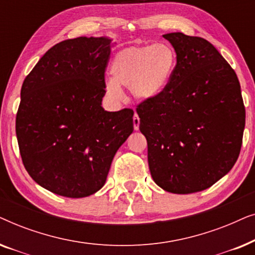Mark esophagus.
Segmentation results:
<instances>
[{
	"label": "esophagus",
	"instance_id": "34e87169",
	"mask_svg": "<svg viewBox=\"0 0 255 255\" xmlns=\"http://www.w3.org/2000/svg\"><path fill=\"white\" fill-rule=\"evenodd\" d=\"M139 124H140V120H139L138 115L134 113V116H133V128L135 131L139 130Z\"/></svg>",
	"mask_w": 255,
	"mask_h": 255
}]
</instances>
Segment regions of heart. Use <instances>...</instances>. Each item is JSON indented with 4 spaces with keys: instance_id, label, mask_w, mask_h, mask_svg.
Masks as SVG:
<instances>
[{
    "instance_id": "1",
    "label": "heart",
    "mask_w": 255,
    "mask_h": 255,
    "mask_svg": "<svg viewBox=\"0 0 255 255\" xmlns=\"http://www.w3.org/2000/svg\"><path fill=\"white\" fill-rule=\"evenodd\" d=\"M175 66V52L165 43L125 48L111 61L113 80H108L104 89L113 100L122 99V87L138 101L155 100L166 90Z\"/></svg>"
}]
</instances>
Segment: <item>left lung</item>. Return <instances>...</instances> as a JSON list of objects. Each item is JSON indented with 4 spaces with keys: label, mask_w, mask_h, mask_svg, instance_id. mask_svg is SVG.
<instances>
[{
    "label": "left lung",
    "mask_w": 255,
    "mask_h": 255,
    "mask_svg": "<svg viewBox=\"0 0 255 255\" xmlns=\"http://www.w3.org/2000/svg\"><path fill=\"white\" fill-rule=\"evenodd\" d=\"M162 37L175 50L176 66L165 92L138 106L139 130L153 181L168 193L193 194L236 163L245 107L236 72L214 45L181 32Z\"/></svg>",
    "instance_id": "8db88e82"
}]
</instances>
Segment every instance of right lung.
<instances>
[{
    "label": "right lung",
    "mask_w": 255,
    "mask_h": 255,
    "mask_svg": "<svg viewBox=\"0 0 255 255\" xmlns=\"http://www.w3.org/2000/svg\"><path fill=\"white\" fill-rule=\"evenodd\" d=\"M113 39L79 37L51 47L24 80L16 135L24 167L45 189L71 198L104 186L133 111L102 107Z\"/></svg>",
    "instance_id": "1"
}]
</instances>
